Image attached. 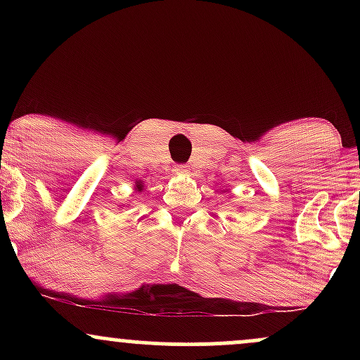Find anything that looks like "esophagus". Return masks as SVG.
Wrapping results in <instances>:
<instances>
[{
	"label": "esophagus",
	"instance_id": "obj_1",
	"mask_svg": "<svg viewBox=\"0 0 360 360\" xmlns=\"http://www.w3.org/2000/svg\"><path fill=\"white\" fill-rule=\"evenodd\" d=\"M174 172H176V174H189V166H184V164H181V166L174 167Z\"/></svg>",
	"mask_w": 360,
	"mask_h": 360
}]
</instances>
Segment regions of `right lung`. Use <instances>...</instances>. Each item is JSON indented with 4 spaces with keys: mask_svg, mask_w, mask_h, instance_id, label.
<instances>
[{
    "mask_svg": "<svg viewBox=\"0 0 360 360\" xmlns=\"http://www.w3.org/2000/svg\"><path fill=\"white\" fill-rule=\"evenodd\" d=\"M134 188H135V191H137V193H142L143 191V183H142V181H137V183L134 184Z\"/></svg>",
    "mask_w": 360,
    "mask_h": 360,
    "instance_id": "right-lung-1",
    "label": "right lung"
}]
</instances>
